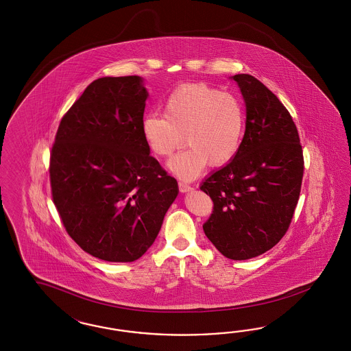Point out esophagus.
Segmentation results:
<instances>
[{"label": "esophagus", "mask_w": 351, "mask_h": 351, "mask_svg": "<svg viewBox=\"0 0 351 351\" xmlns=\"http://www.w3.org/2000/svg\"><path fill=\"white\" fill-rule=\"evenodd\" d=\"M193 188H191V185H188V184H185V182H179V191L181 193H186V191H191Z\"/></svg>", "instance_id": "1"}]
</instances>
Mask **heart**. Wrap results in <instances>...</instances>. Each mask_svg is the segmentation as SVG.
I'll return each instance as SVG.
<instances>
[{
    "mask_svg": "<svg viewBox=\"0 0 351 351\" xmlns=\"http://www.w3.org/2000/svg\"><path fill=\"white\" fill-rule=\"evenodd\" d=\"M165 117L147 113L141 134L152 154L169 158L185 143L189 145L169 162L182 180H193L210 163L228 165L237 156L245 135L241 100L202 82L178 86L163 104Z\"/></svg>",
    "mask_w": 351,
    "mask_h": 351,
    "instance_id": "1",
    "label": "heart"
}]
</instances>
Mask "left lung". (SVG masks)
I'll return each instance as SVG.
<instances>
[{"instance_id":"8db88e82","label":"left lung","mask_w":351,"mask_h":351,"mask_svg":"<svg viewBox=\"0 0 351 351\" xmlns=\"http://www.w3.org/2000/svg\"><path fill=\"white\" fill-rule=\"evenodd\" d=\"M245 103V131L237 156L203 181L213 211L203 230L225 257L248 260L283 238L304 176L298 128L287 108L251 75H235Z\"/></svg>"}]
</instances>
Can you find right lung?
<instances>
[{"label":"right lung","instance_id":"1","mask_svg":"<svg viewBox=\"0 0 351 351\" xmlns=\"http://www.w3.org/2000/svg\"><path fill=\"white\" fill-rule=\"evenodd\" d=\"M147 97L138 75L97 78L64 114L51 148V195L64 228L104 261L144 255L179 193L143 138Z\"/></svg>","mask_w":351,"mask_h":351}]
</instances>
